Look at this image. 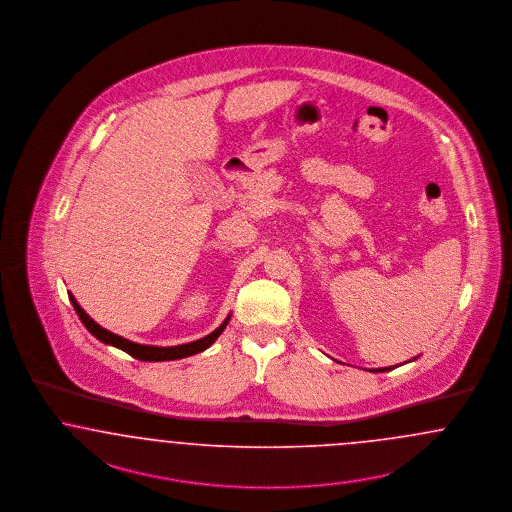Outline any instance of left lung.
<instances>
[{"label": "left lung", "mask_w": 512, "mask_h": 512, "mask_svg": "<svg viewBox=\"0 0 512 512\" xmlns=\"http://www.w3.org/2000/svg\"><path fill=\"white\" fill-rule=\"evenodd\" d=\"M413 360H417V356H415V358H413ZM396 368V366H392V368H377V369H371V371H375V373H377V371H390V369H394Z\"/></svg>", "instance_id": "8db88e82"}]
</instances>
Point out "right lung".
Here are the masks:
<instances>
[{"instance_id":"obj_1","label":"right lung","mask_w":512,"mask_h":512,"mask_svg":"<svg viewBox=\"0 0 512 512\" xmlns=\"http://www.w3.org/2000/svg\"><path fill=\"white\" fill-rule=\"evenodd\" d=\"M70 297V303L74 305L76 314L80 316L83 326L89 329L91 335H95L101 343L104 345H110V347L120 348L123 352H127L129 356L137 358V360H143V362H165V360H179V358H186V356H192V354H198V352H204L205 348L211 347L215 343V339L225 331L226 324L230 322V314L226 316L225 322L211 331L209 335H205L198 341H192V343H184V345H177V347H154V345H139V343H133L129 339H123L120 335L108 331V329L101 328L82 307L80 303L76 301V297L72 293H68Z\"/></svg>"}]
</instances>
